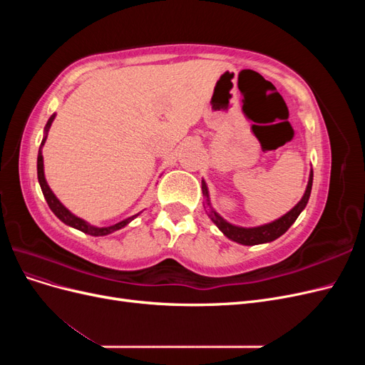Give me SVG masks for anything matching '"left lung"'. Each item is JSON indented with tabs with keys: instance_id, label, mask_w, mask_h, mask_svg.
Listing matches in <instances>:
<instances>
[{
	"instance_id": "obj_1",
	"label": "left lung",
	"mask_w": 365,
	"mask_h": 365,
	"mask_svg": "<svg viewBox=\"0 0 365 365\" xmlns=\"http://www.w3.org/2000/svg\"><path fill=\"white\" fill-rule=\"evenodd\" d=\"M312 180H314V172L311 170V175H309V182L306 187V192L302 197V201L298 202L291 212L286 213L284 216L279 217L274 222L264 224L260 227H252V228H244V227H236L233 224L227 222L225 219L220 217L215 210L210 207V200H208V190H207V184L202 181V193L207 197V215L208 217L213 220V222L217 225V228L222 231V233L231 239L237 242V244L242 245H257V244H267V242H272L277 237H280L282 235H284L286 231L289 230V227L295 222V219L300 216V213L304 210L309 196H311V190H312Z\"/></svg>"
}]
</instances>
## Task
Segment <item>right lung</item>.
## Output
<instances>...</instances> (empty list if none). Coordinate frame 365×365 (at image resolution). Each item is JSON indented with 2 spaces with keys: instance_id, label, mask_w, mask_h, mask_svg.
<instances>
[{
  "instance_id": "right-lung-1",
  "label": "right lung",
  "mask_w": 365,
  "mask_h": 365,
  "mask_svg": "<svg viewBox=\"0 0 365 365\" xmlns=\"http://www.w3.org/2000/svg\"><path fill=\"white\" fill-rule=\"evenodd\" d=\"M54 117H56V114H53V115L48 118V121H47V125H46V137L42 138L41 148H39V152H38V180H39V185H41V190H42V193H43V197H46V201H47L50 210L62 220L63 224H67V225H70V227H73V228H76V230H81V231H83V233L91 235V236H106V235H109V233H113V231H117V230H120V228L126 227V225L130 222V220L135 219L140 213H137V215H134V216H130V217H128V219H125V220H121V222L114 224V225H111V227H94V225H90L88 222H85L83 219L74 216L68 208H65V207L61 204V201H59L58 197L54 196V193L51 192V189H50L47 181H46V176H43L42 146H43V143H46V140H47V132H48V129H50V126H51V123H53Z\"/></svg>"
}]
</instances>
